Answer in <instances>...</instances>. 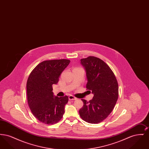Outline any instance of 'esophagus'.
<instances>
[{
  "label": "esophagus",
  "instance_id": "esophagus-1",
  "mask_svg": "<svg viewBox=\"0 0 149 149\" xmlns=\"http://www.w3.org/2000/svg\"><path fill=\"white\" fill-rule=\"evenodd\" d=\"M69 99L70 100H76V99H77V98H75V97H74V96H72V95H70V96H69Z\"/></svg>",
  "mask_w": 149,
  "mask_h": 149
}]
</instances>
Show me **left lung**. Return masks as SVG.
I'll return each mask as SVG.
<instances>
[{"label": "left lung", "instance_id": "8db88e82", "mask_svg": "<svg viewBox=\"0 0 149 149\" xmlns=\"http://www.w3.org/2000/svg\"><path fill=\"white\" fill-rule=\"evenodd\" d=\"M86 72V88L94 94L89 102L82 99L83 107L79 110L81 118L90 123L105 120L113 109L118 97V85L113 71L98 57L89 56L80 60Z\"/></svg>", "mask_w": 149, "mask_h": 149}]
</instances>
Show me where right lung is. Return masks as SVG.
<instances>
[{
    "label": "right lung",
    "instance_id": "add662e5",
    "mask_svg": "<svg viewBox=\"0 0 149 149\" xmlns=\"http://www.w3.org/2000/svg\"><path fill=\"white\" fill-rule=\"evenodd\" d=\"M70 61L66 59L44 61L36 66L27 83V100L33 116L40 122L53 125L62 118L67 95L55 96L52 85L57 84L59 78Z\"/></svg>",
    "mask_w": 149,
    "mask_h": 149
}]
</instances>
